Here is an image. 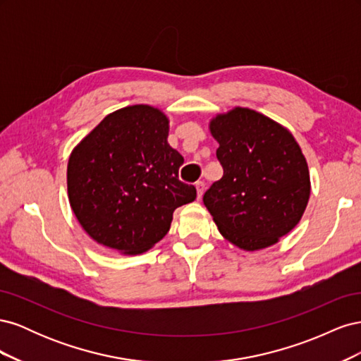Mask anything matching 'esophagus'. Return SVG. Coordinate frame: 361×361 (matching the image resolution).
<instances>
[{
	"label": "esophagus",
	"instance_id": "obj_1",
	"mask_svg": "<svg viewBox=\"0 0 361 361\" xmlns=\"http://www.w3.org/2000/svg\"><path fill=\"white\" fill-rule=\"evenodd\" d=\"M195 188H197V197L202 199V195H203L204 188H206V183L203 180H197V182H195Z\"/></svg>",
	"mask_w": 361,
	"mask_h": 361
}]
</instances>
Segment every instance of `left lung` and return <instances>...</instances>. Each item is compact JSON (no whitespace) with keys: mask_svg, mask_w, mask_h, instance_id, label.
Here are the masks:
<instances>
[{"mask_svg":"<svg viewBox=\"0 0 361 361\" xmlns=\"http://www.w3.org/2000/svg\"><path fill=\"white\" fill-rule=\"evenodd\" d=\"M223 178L203 203L220 233L255 251L298 224L310 197L309 167L293 135L274 120L238 106L211 122Z\"/></svg>","mask_w":361,"mask_h":361,"instance_id":"1","label":"left lung"}]
</instances>
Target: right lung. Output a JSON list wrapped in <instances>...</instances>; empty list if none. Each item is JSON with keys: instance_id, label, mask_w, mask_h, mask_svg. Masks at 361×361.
Returning a JSON list of instances; mask_svg holds the SVG:
<instances>
[{"instance_id": "1", "label": "right lung", "mask_w": 361, "mask_h": 361, "mask_svg": "<svg viewBox=\"0 0 361 361\" xmlns=\"http://www.w3.org/2000/svg\"><path fill=\"white\" fill-rule=\"evenodd\" d=\"M169 118L133 105L108 114L69 157L71 207L96 243L138 255L167 235L176 207L197 191L179 180L183 157L169 143Z\"/></svg>"}]
</instances>
